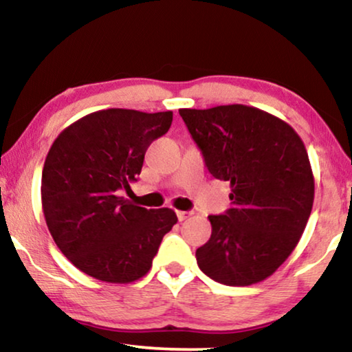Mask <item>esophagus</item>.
<instances>
[{
    "mask_svg": "<svg viewBox=\"0 0 352 352\" xmlns=\"http://www.w3.org/2000/svg\"><path fill=\"white\" fill-rule=\"evenodd\" d=\"M176 214H177V219L184 221V219L189 218V216H190L192 213H189V211H176Z\"/></svg>",
    "mask_w": 352,
    "mask_h": 352,
    "instance_id": "obj_1",
    "label": "esophagus"
}]
</instances>
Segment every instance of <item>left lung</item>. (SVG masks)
Segmentation results:
<instances>
[{
  "label": "left lung",
  "mask_w": 352,
  "mask_h": 352,
  "mask_svg": "<svg viewBox=\"0 0 352 352\" xmlns=\"http://www.w3.org/2000/svg\"><path fill=\"white\" fill-rule=\"evenodd\" d=\"M179 115L232 200L224 214L208 216L211 237L197 248V264L224 285L261 282L290 256L309 219L314 176L305 144L283 120L248 105Z\"/></svg>",
  "instance_id": "1"
}]
</instances>
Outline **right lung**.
<instances>
[{"label":"right lung","instance_id":"obj_1","mask_svg":"<svg viewBox=\"0 0 352 352\" xmlns=\"http://www.w3.org/2000/svg\"><path fill=\"white\" fill-rule=\"evenodd\" d=\"M171 122L170 110H98L52 142L41 176L43 213L56 245L81 272L129 283L151 271L177 216L171 208L133 205L118 190H129L147 147Z\"/></svg>","mask_w":352,"mask_h":352}]
</instances>
